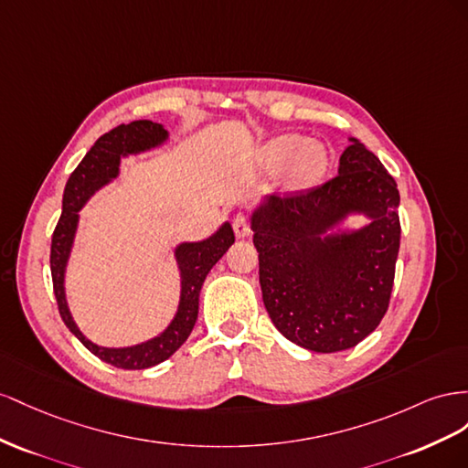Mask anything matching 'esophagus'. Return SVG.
Instances as JSON below:
<instances>
[{
  "mask_svg": "<svg viewBox=\"0 0 468 468\" xmlns=\"http://www.w3.org/2000/svg\"><path fill=\"white\" fill-rule=\"evenodd\" d=\"M233 231L239 239H245L249 237L250 233V225H249V219L247 216H243V213H239V216L233 219Z\"/></svg>",
  "mask_w": 468,
  "mask_h": 468,
  "instance_id": "obj_1",
  "label": "esophagus"
}]
</instances>
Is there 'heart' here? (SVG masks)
Returning a JSON list of instances; mask_svg holds the SVG:
<instances>
[{
	"instance_id": "obj_1",
	"label": "heart",
	"mask_w": 468,
	"mask_h": 468,
	"mask_svg": "<svg viewBox=\"0 0 468 468\" xmlns=\"http://www.w3.org/2000/svg\"><path fill=\"white\" fill-rule=\"evenodd\" d=\"M262 158L272 170L288 168L290 186L296 190L312 188L325 176L329 153L319 143H308L300 135H280L264 144Z\"/></svg>"
}]
</instances>
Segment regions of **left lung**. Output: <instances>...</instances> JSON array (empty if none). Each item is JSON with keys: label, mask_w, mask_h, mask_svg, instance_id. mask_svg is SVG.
<instances>
[{"label": "left lung", "mask_w": 468, "mask_h": 468, "mask_svg": "<svg viewBox=\"0 0 468 468\" xmlns=\"http://www.w3.org/2000/svg\"><path fill=\"white\" fill-rule=\"evenodd\" d=\"M339 175L252 211L264 308L286 339L315 353L351 349L388 310L399 249V194L377 154L349 139ZM351 212L371 223L335 234Z\"/></svg>", "instance_id": "left-lung-1"}]
</instances>
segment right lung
<instances>
[{"instance_id":"obj_1","label":"right lung","mask_w":468,"mask_h":468,"mask_svg":"<svg viewBox=\"0 0 468 468\" xmlns=\"http://www.w3.org/2000/svg\"><path fill=\"white\" fill-rule=\"evenodd\" d=\"M168 139V131L153 123L149 119H139L127 125H119L110 133L101 135L90 153L84 156L82 163L72 172L66 182L62 196V216L57 223V229L52 233L50 245V272H52V288L58 303V312L62 322L66 324L74 335L80 339L90 353L101 358L103 363L113 365L125 370H141L163 363L168 356L175 355L180 345L190 337V333L197 319L199 305V290L204 286L207 272L213 269L225 250L235 243V235L229 223H223L211 237L197 243H180L175 250V257L180 269V303L178 312L170 325L160 333L158 337L149 339L133 346H100L84 337V333L74 324L72 314L66 303L64 292V274L66 264L70 259V250L74 245V237L78 229V211L98 192L101 186L112 182L119 175V160L127 154H139L144 151L156 149Z\"/></svg>"}]
</instances>
